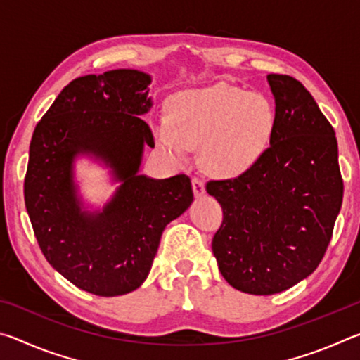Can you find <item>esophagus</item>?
Segmentation results:
<instances>
[{"instance_id": "obj_1", "label": "esophagus", "mask_w": 360, "mask_h": 360, "mask_svg": "<svg viewBox=\"0 0 360 360\" xmlns=\"http://www.w3.org/2000/svg\"><path fill=\"white\" fill-rule=\"evenodd\" d=\"M192 188H193V193H195V197H197V198L203 197V195L206 193L205 182L200 181L198 178H193V179H192Z\"/></svg>"}]
</instances>
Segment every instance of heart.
I'll list each match as a JSON object with an SVG mask.
<instances>
[{"instance_id":"obj_1","label":"heart","mask_w":360,"mask_h":360,"mask_svg":"<svg viewBox=\"0 0 360 360\" xmlns=\"http://www.w3.org/2000/svg\"><path fill=\"white\" fill-rule=\"evenodd\" d=\"M275 131L276 111L265 95L219 82L174 94L167 105V122L155 125V139L178 163L202 146L205 172L233 179L264 158Z\"/></svg>"}]
</instances>
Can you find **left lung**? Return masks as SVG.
Here are the masks:
<instances>
[{
    "instance_id": "8db88e82",
    "label": "left lung",
    "mask_w": 360,
    "mask_h": 360,
    "mask_svg": "<svg viewBox=\"0 0 360 360\" xmlns=\"http://www.w3.org/2000/svg\"><path fill=\"white\" fill-rule=\"evenodd\" d=\"M276 131L251 172L211 181L222 206L212 252L231 288L271 295L318 268L343 202L338 144L332 125L302 82L268 75Z\"/></svg>"
}]
</instances>
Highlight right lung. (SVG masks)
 <instances>
[{"instance_id": "1", "label": "right lung", "mask_w": 360, "mask_h": 360, "mask_svg": "<svg viewBox=\"0 0 360 360\" xmlns=\"http://www.w3.org/2000/svg\"><path fill=\"white\" fill-rule=\"evenodd\" d=\"M152 77L112 70L77 77L36 125L25 176V206L42 254L76 288L124 295L148 278L163 230L193 202L191 179L139 174L154 135L141 119L152 108ZM110 169L116 188L101 209L85 205L75 160Z\"/></svg>"}]
</instances>
